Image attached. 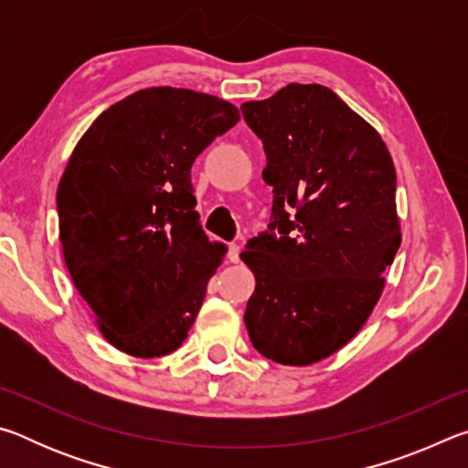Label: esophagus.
Wrapping results in <instances>:
<instances>
[{"label":"esophagus","instance_id":"esophagus-1","mask_svg":"<svg viewBox=\"0 0 468 468\" xmlns=\"http://www.w3.org/2000/svg\"><path fill=\"white\" fill-rule=\"evenodd\" d=\"M239 253H241V245L239 243H231L229 245V251H227V258L231 260L233 264L239 262Z\"/></svg>","mask_w":468,"mask_h":468}]
</instances>
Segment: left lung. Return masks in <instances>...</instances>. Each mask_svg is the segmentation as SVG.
Wrapping results in <instances>:
<instances>
[{"label":"left lung","mask_w":468,"mask_h":468,"mask_svg":"<svg viewBox=\"0 0 468 468\" xmlns=\"http://www.w3.org/2000/svg\"><path fill=\"white\" fill-rule=\"evenodd\" d=\"M272 186L268 231L241 260L256 276L245 307L253 348L310 366L357 335L400 248L396 173L384 140L320 84H289L241 105Z\"/></svg>","instance_id":"obj_1"}]
</instances>
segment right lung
<instances>
[{
    "instance_id": "obj_1",
    "label": "right lung",
    "mask_w": 468,
    "mask_h": 468,
    "mask_svg": "<svg viewBox=\"0 0 468 468\" xmlns=\"http://www.w3.org/2000/svg\"><path fill=\"white\" fill-rule=\"evenodd\" d=\"M239 122L231 102L156 86L94 120L58 187L69 276L102 336L133 357L184 343L223 262L194 210L192 165Z\"/></svg>"
}]
</instances>
